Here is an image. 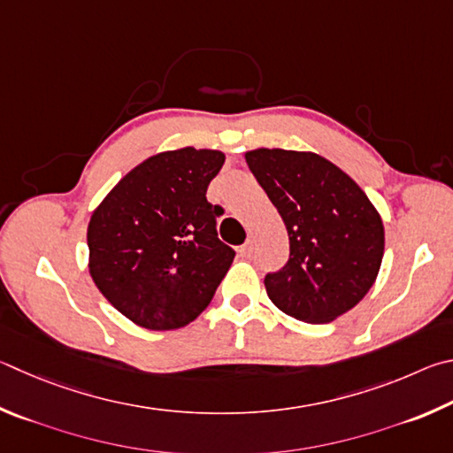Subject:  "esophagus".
<instances>
[{
    "mask_svg": "<svg viewBox=\"0 0 453 453\" xmlns=\"http://www.w3.org/2000/svg\"><path fill=\"white\" fill-rule=\"evenodd\" d=\"M239 255H241L242 258H249V257L252 255V242H250V241L242 244V247L239 249Z\"/></svg>",
    "mask_w": 453,
    "mask_h": 453,
    "instance_id": "1",
    "label": "esophagus"
}]
</instances>
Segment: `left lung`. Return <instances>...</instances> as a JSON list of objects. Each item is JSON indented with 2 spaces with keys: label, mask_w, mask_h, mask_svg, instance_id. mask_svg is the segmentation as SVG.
<instances>
[{
  "label": "left lung",
  "mask_w": 453,
  "mask_h": 453,
  "mask_svg": "<svg viewBox=\"0 0 453 453\" xmlns=\"http://www.w3.org/2000/svg\"><path fill=\"white\" fill-rule=\"evenodd\" d=\"M244 158L290 242L288 263L265 276L268 298L296 320H336L376 282L382 217L342 169L311 150L255 149Z\"/></svg>",
  "instance_id": "8db88e82"
}]
</instances>
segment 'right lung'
Returning a JSON list of instances; mask_svg holds the SVG:
<instances>
[{
  "mask_svg": "<svg viewBox=\"0 0 453 453\" xmlns=\"http://www.w3.org/2000/svg\"><path fill=\"white\" fill-rule=\"evenodd\" d=\"M225 165L214 149L145 158L109 190L87 226L95 287L131 322L177 330L211 304L234 250L219 241L220 206L206 201Z\"/></svg>",
  "mask_w": 453,
  "mask_h": 453,
  "instance_id": "add662e5",
  "label": "right lung"
}]
</instances>
